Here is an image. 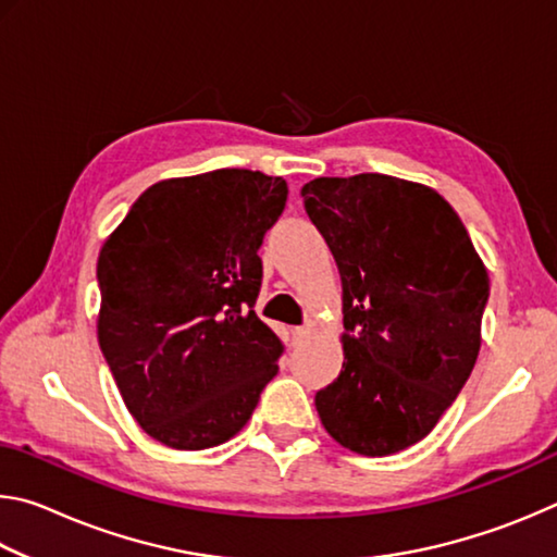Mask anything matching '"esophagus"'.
Masks as SVG:
<instances>
[{"label":"esophagus","instance_id":"esophagus-1","mask_svg":"<svg viewBox=\"0 0 557 557\" xmlns=\"http://www.w3.org/2000/svg\"><path fill=\"white\" fill-rule=\"evenodd\" d=\"M314 332H317V324L307 322V324H301V326L295 329V338H297V342H305V338H309Z\"/></svg>","mask_w":557,"mask_h":557}]
</instances>
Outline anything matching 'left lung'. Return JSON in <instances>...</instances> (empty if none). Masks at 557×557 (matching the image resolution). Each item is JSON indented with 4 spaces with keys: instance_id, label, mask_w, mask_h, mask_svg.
Masks as SVG:
<instances>
[{
    "instance_id": "8db88e82",
    "label": "left lung",
    "mask_w": 557,
    "mask_h": 557,
    "mask_svg": "<svg viewBox=\"0 0 557 557\" xmlns=\"http://www.w3.org/2000/svg\"><path fill=\"white\" fill-rule=\"evenodd\" d=\"M301 199L344 289V366L317 393V412L356 455H395L430 435L474 369L486 268L430 186L319 176Z\"/></svg>"
}]
</instances>
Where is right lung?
<instances>
[{
	"mask_svg": "<svg viewBox=\"0 0 557 557\" xmlns=\"http://www.w3.org/2000/svg\"><path fill=\"white\" fill-rule=\"evenodd\" d=\"M287 182L250 169L166 178L98 258V342L149 437L206 449L238 435L285 346L256 314L262 238Z\"/></svg>",
	"mask_w": 557,
	"mask_h": 557,
	"instance_id": "add662e5",
	"label": "right lung"
}]
</instances>
